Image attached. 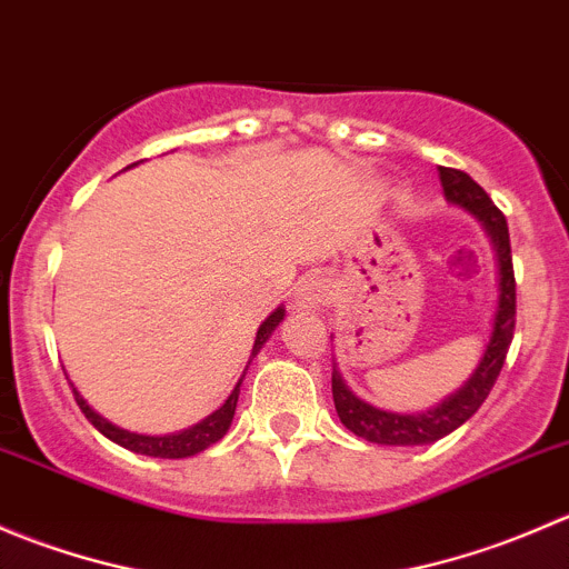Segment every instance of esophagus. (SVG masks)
I'll list each match as a JSON object with an SVG mask.
<instances>
[{
    "label": "esophagus",
    "instance_id": "esophagus-1",
    "mask_svg": "<svg viewBox=\"0 0 569 569\" xmlns=\"http://www.w3.org/2000/svg\"><path fill=\"white\" fill-rule=\"evenodd\" d=\"M330 295L332 289L325 278H313V274H308V278H302L300 283L295 286V308L311 311V308L325 306V302L330 300Z\"/></svg>",
    "mask_w": 569,
    "mask_h": 569
}]
</instances>
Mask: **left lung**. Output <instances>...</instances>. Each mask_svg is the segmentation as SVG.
Listing matches in <instances>:
<instances>
[{
	"label": "left lung",
	"mask_w": 569,
	"mask_h": 569,
	"mask_svg": "<svg viewBox=\"0 0 569 569\" xmlns=\"http://www.w3.org/2000/svg\"><path fill=\"white\" fill-rule=\"evenodd\" d=\"M440 183H443V194L449 203L460 206V209L473 214L481 222V228L490 237L492 250L498 258V308L496 319H492L490 343H487L485 355H481L479 366L468 382L457 393L446 396L438 407L423 412H388L380 407L369 405V401L358 399L349 386L343 382L341 371L332 363V401H336V412L341 418L343 427L355 432L358 438L369 440V443L380 446H423L435 443V440L446 438L462 427L481 405H485L487 393L496 386L498 375L507 360L509 343L515 336V269H512V248H509V228L507 217L498 211L490 194L479 187L468 173L455 168H440Z\"/></svg>",
	"instance_id": "1"
}]
</instances>
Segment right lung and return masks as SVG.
I'll return each instance as SVG.
<instances>
[{
	"instance_id": "obj_1",
	"label": "right lung",
	"mask_w": 569,
	"mask_h": 569,
	"mask_svg": "<svg viewBox=\"0 0 569 569\" xmlns=\"http://www.w3.org/2000/svg\"><path fill=\"white\" fill-rule=\"evenodd\" d=\"M283 317H286L283 308H274V311L261 321V327H258V332H256V343H252L250 360L261 352V347L267 343V338L272 336V330L280 325V319ZM239 386H242V380L237 382V388H233L231 396H228L226 405H222L220 410H214L209 418H203L200 423H194V427L183 429V432H173V435H137V432H129V429L114 427L112 421H107L104 416H99V412H96L93 407H90L88 401L79 396L77 388L73 386L71 388H73V396H77L79 410L84 412V418H88V421L93 423V427L99 429L104 438L112 440V443L123 446V449L134 451V455L159 457V460H183V457L200 455V451L209 449L211 443H217V440L228 432V427H231V421H233V412H237Z\"/></svg>"
}]
</instances>
